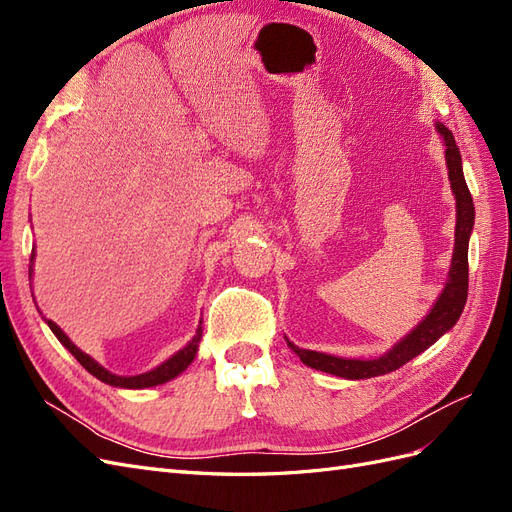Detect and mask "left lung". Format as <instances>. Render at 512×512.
I'll list each match as a JSON object with an SVG mask.
<instances>
[{"mask_svg":"<svg viewBox=\"0 0 512 512\" xmlns=\"http://www.w3.org/2000/svg\"><path fill=\"white\" fill-rule=\"evenodd\" d=\"M436 130L446 149L444 160H446L448 181H451V190L455 194V209H457L451 269H448L446 284L438 294L436 303H433L429 314L418 322L408 335L401 337L389 352H384L382 356H378V359H344V356H333L327 352L305 350V348L294 346L286 337L288 348L299 356L303 365L320 369L324 374L346 378V380H365V378L384 376L399 369L401 365H406L408 361L414 359V356L425 352L431 344H436L446 331H451L457 324L468 299V243L474 228V203L466 185V177H463L461 153L453 138V132L440 121H436Z\"/></svg>","mask_w":512,"mask_h":512,"instance_id":"8db88e82","label":"left lung"}]
</instances>
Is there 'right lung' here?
Here are the masks:
<instances>
[{
	"label": "right lung",
	"instance_id": "right-lung-1",
	"mask_svg": "<svg viewBox=\"0 0 512 512\" xmlns=\"http://www.w3.org/2000/svg\"><path fill=\"white\" fill-rule=\"evenodd\" d=\"M34 258H36V252L32 254V267H34ZM29 267V277H32L34 269ZM42 320L49 324V329L55 333V337L61 342V346L68 348L70 354L74 356L76 361H79L91 376H96L98 380H102L104 384H111V386H117V389H149V386H158V384H164L168 380L177 378L181 371H185L190 367V363L196 359V352H198V344H200V337H203V320H200L198 329H196V335L190 339L188 344H185L179 352H175L170 359H166L164 363H160L158 367H153L149 371H145V374H138V376H117L113 374V371H108L106 367H102L96 359H91L89 354H85L81 348H76L72 344V339L61 331L57 324L49 318Z\"/></svg>",
	"mask_w": 512,
	"mask_h": 512
}]
</instances>
